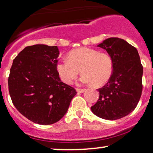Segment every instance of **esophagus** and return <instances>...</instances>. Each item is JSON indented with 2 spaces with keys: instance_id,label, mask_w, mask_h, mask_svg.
Instances as JSON below:
<instances>
[{
  "instance_id": "esophagus-1",
  "label": "esophagus",
  "mask_w": 153,
  "mask_h": 153,
  "mask_svg": "<svg viewBox=\"0 0 153 153\" xmlns=\"http://www.w3.org/2000/svg\"><path fill=\"white\" fill-rule=\"evenodd\" d=\"M77 92L78 93H80V94H82V93H84L85 91V89H80V88H77L76 89Z\"/></svg>"
}]
</instances>
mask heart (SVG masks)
Instances as JSON below:
<instances>
[{
    "mask_svg": "<svg viewBox=\"0 0 153 153\" xmlns=\"http://www.w3.org/2000/svg\"><path fill=\"white\" fill-rule=\"evenodd\" d=\"M68 58L57 61L56 69L63 82L71 84L81 68L80 84L102 85L108 81L113 72L114 63L108 54L94 49L81 47L68 53Z\"/></svg>",
    "mask_w": 153,
    "mask_h": 153,
    "instance_id": "heart-1",
    "label": "heart"
}]
</instances>
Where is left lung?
<instances>
[{
    "instance_id": "left-lung-1",
    "label": "left lung",
    "mask_w": 153,
    "mask_h": 153,
    "mask_svg": "<svg viewBox=\"0 0 153 153\" xmlns=\"http://www.w3.org/2000/svg\"><path fill=\"white\" fill-rule=\"evenodd\" d=\"M97 47L109 54L114 68L108 82L98 89L99 99L91 109L100 118L116 120L136 108L143 91V67L137 50L122 39H106Z\"/></svg>"
}]
</instances>
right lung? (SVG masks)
<instances>
[{
    "label": "right lung",
    "mask_w": 153,
    "mask_h": 153,
    "mask_svg": "<svg viewBox=\"0 0 153 153\" xmlns=\"http://www.w3.org/2000/svg\"><path fill=\"white\" fill-rule=\"evenodd\" d=\"M57 46L26 47L13 59L8 90L16 109L31 122L56 123L65 115L76 91L61 81L56 69Z\"/></svg>",
    "instance_id": "obj_1"
}]
</instances>
